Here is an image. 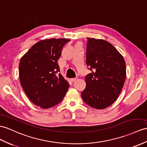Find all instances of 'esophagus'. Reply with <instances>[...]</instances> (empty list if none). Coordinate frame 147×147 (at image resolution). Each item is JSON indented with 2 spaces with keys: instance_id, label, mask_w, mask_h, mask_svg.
<instances>
[{
  "instance_id": "34e87169",
  "label": "esophagus",
  "mask_w": 147,
  "mask_h": 147,
  "mask_svg": "<svg viewBox=\"0 0 147 147\" xmlns=\"http://www.w3.org/2000/svg\"><path fill=\"white\" fill-rule=\"evenodd\" d=\"M77 79V78H71L70 80H71V82H75V81H76Z\"/></svg>"
}]
</instances>
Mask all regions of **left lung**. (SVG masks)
Here are the masks:
<instances>
[{"mask_svg":"<svg viewBox=\"0 0 147 147\" xmlns=\"http://www.w3.org/2000/svg\"><path fill=\"white\" fill-rule=\"evenodd\" d=\"M87 38L86 64L92 73L85 76L86 87L81 93L82 97L89 106L103 109L119 97L126 78V63L110 43Z\"/></svg>","mask_w":147,"mask_h":147,"instance_id":"left-lung-1","label":"left lung"}]
</instances>
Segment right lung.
Here are the masks:
<instances>
[{
  "mask_svg": "<svg viewBox=\"0 0 147 147\" xmlns=\"http://www.w3.org/2000/svg\"><path fill=\"white\" fill-rule=\"evenodd\" d=\"M68 38L45 39L38 42L21 58L20 84L30 101L49 109L62 100L69 84L60 71L58 60Z\"/></svg>",
  "mask_w": 147,
  "mask_h": 147,
  "instance_id": "right-lung-1",
  "label": "right lung"
}]
</instances>
